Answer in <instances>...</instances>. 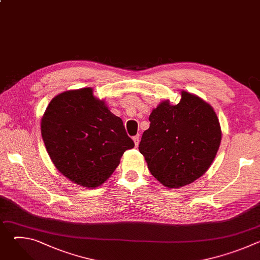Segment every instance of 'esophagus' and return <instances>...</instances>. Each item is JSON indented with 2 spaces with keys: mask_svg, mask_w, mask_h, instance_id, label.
Listing matches in <instances>:
<instances>
[{
  "mask_svg": "<svg viewBox=\"0 0 260 260\" xmlns=\"http://www.w3.org/2000/svg\"><path fill=\"white\" fill-rule=\"evenodd\" d=\"M133 140H134V142H135V145L138 146V145H139V142H140V135L135 136V137L133 138Z\"/></svg>",
  "mask_w": 260,
  "mask_h": 260,
  "instance_id": "obj_1",
  "label": "esophagus"
}]
</instances>
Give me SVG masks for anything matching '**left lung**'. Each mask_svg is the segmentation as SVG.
Listing matches in <instances>:
<instances>
[{
    "mask_svg": "<svg viewBox=\"0 0 260 260\" xmlns=\"http://www.w3.org/2000/svg\"><path fill=\"white\" fill-rule=\"evenodd\" d=\"M177 105L161 102L149 116L139 150L150 173L168 188H180L202 177L221 142V127L211 105L181 91Z\"/></svg>",
    "mask_w": 260,
    "mask_h": 260,
    "instance_id": "left-lung-1",
    "label": "left lung"
}]
</instances>
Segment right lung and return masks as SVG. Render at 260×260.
Segmentation results:
<instances>
[{
    "mask_svg": "<svg viewBox=\"0 0 260 260\" xmlns=\"http://www.w3.org/2000/svg\"><path fill=\"white\" fill-rule=\"evenodd\" d=\"M41 134L55 168L87 188L101 186L135 146L122 120L90 87L54 96L41 119Z\"/></svg>",
    "mask_w": 260,
    "mask_h": 260,
    "instance_id": "obj_1",
    "label": "right lung"
}]
</instances>
